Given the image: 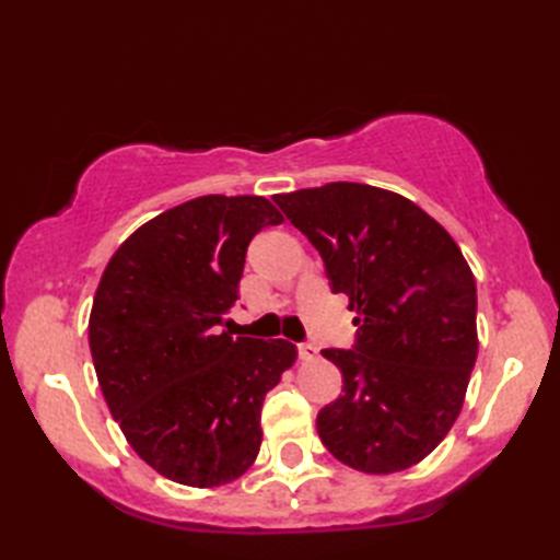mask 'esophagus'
I'll use <instances>...</instances> for the list:
<instances>
[{
	"label": "esophagus",
	"instance_id": "1",
	"mask_svg": "<svg viewBox=\"0 0 560 560\" xmlns=\"http://www.w3.org/2000/svg\"><path fill=\"white\" fill-rule=\"evenodd\" d=\"M299 355H301L303 361H313L315 355H317V347H315L313 341H301L299 343Z\"/></svg>",
	"mask_w": 560,
	"mask_h": 560
}]
</instances>
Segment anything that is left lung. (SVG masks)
Here are the masks:
<instances>
[{"instance_id": "left-lung-1", "label": "left lung", "mask_w": 560, "mask_h": 560, "mask_svg": "<svg viewBox=\"0 0 560 560\" xmlns=\"http://www.w3.org/2000/svg\"><path fill=\"white\" fill-rule=\"evenodd\" d=\"M273 201L347 293L355 341L325 349L339 399L317 433L339 462L392 474L421 462L457 421L477 361V283L462 249L407 197L361 183L295 189Z\"/></svg>"}]
</instances>
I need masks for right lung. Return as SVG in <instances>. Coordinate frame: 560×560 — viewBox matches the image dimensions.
Wrapping results in <instances>:
<instances>
[{"mask_svg": "<svg viewBox=\"0 0 560 560\" xmlns=\"http://www.w3.org/2000/svg\"><path fill=\"white\" fill-rule=\"evenodd\" d=\"M281 221L265 197H197L137 229L103 271L89 319L98 385L127 443L165 479L221 486L257 457L261 401L295 347L221 327L249 241Z\"/></svg>", "mask_w": 560, "mask_h": 560, "instance_id": "right-lung-1", "label": "right lung"}]
</instances>
